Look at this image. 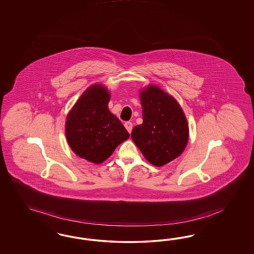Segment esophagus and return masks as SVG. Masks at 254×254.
I'll use <instances>...</instances> for the list:
<instances>
[{"mask_svg": "<svg viewBox=\"0 0 254 254\" xmlns=\"http://www.w3.org/2000/svg\"><path fill=\"white\" fill-rule=\"evenodd\" d=\"M125 127L127 128V130L128 131L129 133H131V131H132V127H133V126H132V123L131 122H126L125 123Z\"/></svg>", "mask_w": 254, "mask_h": 254, "instance_id": "obj_1", "label": "esophagus"}]
</instances>
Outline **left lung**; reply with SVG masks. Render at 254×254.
<instances>
[{"label": "left lung", "instance_id": "1", "mask_svg": "<svg viewBox=\"0 0 254 254\" xmlns=\"http://www.w3.org/2000/svg\"><path fill=\"white\" fill-rule=\"evenodd\" d=\"M143 123L136 126L131 138L148 161L161 167L184 152L189 129L185 114L169 94L151 85L140 94Z\"/></svg>", "mask_w": 254, "mask_h": 254}]
</instances>
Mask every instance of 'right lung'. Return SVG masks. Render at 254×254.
<instances>
[{
	"instance_id": "1",
	"label": "right lung",
	"mask_w": 254,
	"mask_h": 254,
	"mask_svg": "<svg viewBox=\"0 0 254 254\" xmlns=\"http://www.w3.org/2000/svg\"><path fill=\"white\" fill-rule=\"evenodd\" d=\"M110 94L100 85L90 86L71 109L66 121V137L71 150L95 164L106 160L129 137L108 109Z\"/></svg>"
}]
</instances>
